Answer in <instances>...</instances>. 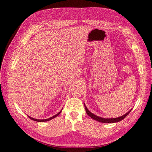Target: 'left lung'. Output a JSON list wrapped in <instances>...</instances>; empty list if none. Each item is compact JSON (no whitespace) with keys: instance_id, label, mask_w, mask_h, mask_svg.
Here are the masks:
<instances>
[{"instance_id":"obj_1","label":"left lung","mask_w":152,"mask_h":152,"mask_svg":"<svg viewBox=\"0 0 152 152\" xmlns=\"http://www.w3.org/2000/svg\"><path fill=\"white\" fill-rule=\"evenodd\" d=\"M84 105L85 110H86V111L87 114L91 118L94 119V120H96V121H97L99 122L104 123H117V122L123 120L124 118H125L127 116V115H128L131 112V111L132 110V109H131V110H129L128 111V112L126 113L125 115H123V116H121L120 117H118V118H103L98 116L97 115L93 114L92 113H91V111L88 109H87V108L86 107L85 103H84Z\"/></svg>"}]
</instances>
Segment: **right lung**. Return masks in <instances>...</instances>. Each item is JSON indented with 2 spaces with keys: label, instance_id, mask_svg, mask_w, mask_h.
I'll return each instance as SVG.
<instances>
[{
  "label": "right lung",
  "instance_id": "obj_1",
  "mask_svg": "<svg viewBox=\"0 0 152 152\" xmlns=\"http://www.w3.org/2000/svg\"><path fill=\"white\" fill-rule=\"evenodd\" d=\"M61 110H62V109H61ZM61 110L60 111L59 113H58L57 114H56L55 115H54V116H52V117H50V118H48V119H34V118H31V116H28L30 119H31L32 120L35 121H37V122H45V121H50V119H53L54 118L58 116L60 114V113L61 112Z\"/></svg>",
  "mask_w": 152,
  "mask_h": 152
}]
</instances>
